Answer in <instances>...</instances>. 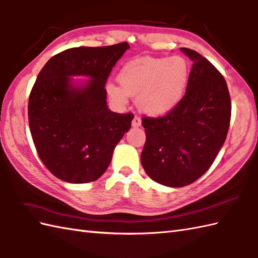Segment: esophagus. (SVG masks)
Wrapping results in <instances>:
<instances>
[{"mask_svg": "<svg viewBox=\"0 0 258 258\" xmlns=\"http://www.w3.org/2000/svg\"><path fill=\"white\" fill-rule=\"evenodd\" d=\"M141 124H142L141 117L140 116H134L133 121H132V125H133L134 127H139V126H141Z\"/></svg>", "mask_w": 258, "mask_h": 258, "instance_id": "1", "label": "esophagus"}]
</instances>
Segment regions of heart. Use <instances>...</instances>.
<instances>
[{"label":"heart","mask_w":258,"mask_h":258,"mask_svg":"<svg viewBox=\"0 0 258 258\" xmlns=\"http://www.w3.org/2000/svg\"><path fill=\"white\" fill-rule=\"evenodd\" d=\"M190 73V62L182 56L134 59L119 70V87L107 83L105 90L118 105L126 104L128 97H136L140 111L151 116H160L180 103Z\"/></svg>","instance_id":"1"}]
</instances>
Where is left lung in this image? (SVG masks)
<instances>
[{
    "label": "left lung",
    "mask_w": 258,
    "mask_h": 258,
    "mask_svg": "<svg viewBox=\"0 0 258 258\" xmlns=\"http://www.w3.org/2000/svg\"><path fill=\"white\" fill-rule=\"evenodd\" d=\"M181 50L194 63L180 103L166 115L142 117L144 169L154 181L176 188L192 183L210 168L225 142L232 110L220 71L199 52Z\"/></svg>",
    "instance_id": "1"
}]
</instances>
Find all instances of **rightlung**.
Listing matches in <instances>:
<instances>
[{
	"label": "right lung",
	"instance_id": "obj_1",
	"mask_svg": "<svg viewBox=\"0 0 258 258\" xmlns=\"http://www.w3.org/2000/svg\"><path fill=\"white\" fill-rule=\"evenodd\" d=\"M127 43L69 48L40 70L28 100V123L36 151L53 176L63 181H94L109 167L113 151L131 128L133 113L112 112L104 88ZM92 78L81 89L70 75Z\"/></svg>",
	"mask_w": 258,
	"mask_h": 258
}]
</instances>
